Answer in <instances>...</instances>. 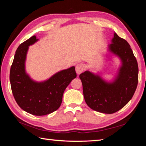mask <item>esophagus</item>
<instances>
[{
  "mask_svg": "<svg viewBox=\"0 0 146 146\" xmlns=\"http://www.w3.org/2000/svg\"><path fill=\"white\" fill-rule=\"evenodd\" d=\"M84 70V66L82 64H78L76 66V72L78 75H80Z\"/></svg>",
  "mask_w": 146,
  "mask_h": 146,
  "instance_id": "34e87169",
  "label": "esophagus"
}]
</instances>
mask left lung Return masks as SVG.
Listing matches in <instances>:
<instances>
[{
	"mask_svg": "<svg viewBox=\"0 0 146 146\" xmlns=\"http://www.w3.org/2000/svg\"><path fill=\"white\" fill-rule=\"evenodd\" d=\"M111 42L109 49L122 61L115 80L107 82L89 71L79 75L87 105L96 111L106 114L118 111L129 102L138 80V63L129 43L115 33Z\"/></svg>",
	"mask_w": 146,
	"mask_h": 146,
	"instance_id": "8db88e82",
	"label": "left lung"
}]
</instances>
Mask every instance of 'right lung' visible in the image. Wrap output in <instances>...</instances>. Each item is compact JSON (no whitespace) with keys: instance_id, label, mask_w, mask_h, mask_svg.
Wrapping results in <instances>:
<instances>
[{"instance_id":"obj_1","label":"right lung","mask_w":146,"mask_h":146,"mask_svg":"<svg viewBox=\"0 0 146 146\" xmlns=\"http://www.w3.org/2000/svg\"><path fill=\"white\" fill-rule=\"evenodd\" d=\"M37 40L34 35L18 47L11 66L9 80L17 104L31 115L42 116L59 108L64 91L76 77V73L73 66L59 71L44 82L31 80L26 73L25 61L29 46Z\"/></svg>"}]
</instances>
